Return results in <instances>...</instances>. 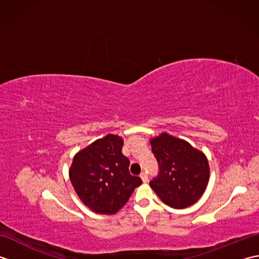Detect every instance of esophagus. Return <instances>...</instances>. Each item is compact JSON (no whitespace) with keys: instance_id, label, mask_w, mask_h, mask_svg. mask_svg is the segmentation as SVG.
<instances>
[{"instance_id":"obj_1","label":"esophagus","mask_w":259,"mask_h":259,"mask_svg":"<svg viewBox=\"0 0 259 259\" xmlns=\"http://www.w3.org/2000/svg\"><path fill=\"white\" fill-rule=\"evenodd\" d=\"M140 178L142 179V181H144L145 184H146V183H148V180H149V178H148V176H147V174H146V172H141V175H140Z\"/></svg>"}]
</instances>
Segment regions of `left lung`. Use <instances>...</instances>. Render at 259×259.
Wrapping results in <instances>:
<instances>
[{"label":"left lung","instance_id":"8db88e82","mask_svg":"<svg viewBox=\"0 0 259 259\" xmlns=\"http://www.w3.org/2000/svg\"><path fill=\"white\" fill-rule=\"evenodd\" d=\"M159 174L149 185L162 202L175 209L187 208L199 200L209 181L205 153L189 142L163 133L150 140Z\"/></svg>","mask_w":259,"mask_h":259}]
</instances>
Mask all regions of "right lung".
<instances>
[{
	"mask_svg": "<svg viewBox=\"0 0 259 259\" xmlns=\"http://www.w3.org/2000/svg\"><path fill=\"white\" fill-rule=\"evenodd\" d=\"M123 140L115 135L98 139L73 158L69 177L82 202L92 211L113 214L142 184L130 175L129 159L121 152Z\"/></svg>",
	"mask_w": 259,
	"mask_h": 259,
	"instance_id": "add662e5",
	"label": "right lung"
}]
</instances>
